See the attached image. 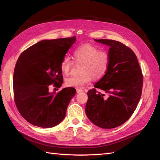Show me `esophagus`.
I'll return each mask as SVG.
<instances>
[{
  "label": "esophagus",
  "instance_id": "esophagus-1",
  "mask_svg": "<svg viewBox=\"0 0 160 160\" xmlns=\"http://www.w3.org/2000/svg\"><path fill=\"white\" fill-rule=\"evenodd\" d=\"M82 91H83L82 89H76V92H77V93H80V92H82Z\"/></svg>",
  "mask_w": 160,
  "mask_h": 160
}]
</instances>
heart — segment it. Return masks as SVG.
<instances>
[{"label": "heart", "mask_w": 160, "mask_h": 160, "mask_svg": "<svg viewBox=\"0 0 160 160\" xmlns=\"http://www.w3.org/2000/svg\"><path fill=\"white\" fill-rule=\"evenodd\" d=\"M73 58L76 62L82 63L80 76H71L65 79L67 87L81 88L89 84L92 78L100 79L102 78L110 64V56L105 51H101L91 44L78 47L74 51ZM73 62L69 56L63 57L60 62V70L64 75L69 74Z\"/></svg>", "instance_id": "1"}]
</instances>
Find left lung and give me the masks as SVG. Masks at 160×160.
Instances as JSON below:
<instances>
[{
    "mask_svg": "<svg viewBox=\"0 0 160 160\" xmlns=\"http://www.w3.org/2000/svg\"><path fill=\"white\" fill-rule=\"evenodd\" d=\"M110 47V64L106 74L87 93L85 112L90 121L103 128H115L131 118L142 95L143 75L136 55L123 43L95 39ZM98 88L109 94L105 98Z\"/></svg>",
    "mask_w": 160,
    "mask_h": 160,
    "instance_id": "obj_1",
    "label": "left lung"
}]
</instances>
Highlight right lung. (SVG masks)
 I'll return each instance as SVG.
<instances>
[{"instance_id":"obj_1","label":"right lung","mask_w":160,"mask_h":160,"mask_svg":"<svg viewBox=\"0 0 160 160\" xmlns=\"http://www.w3.org/2000/svg\"><path fill=\"white\" fill-rule=\"evenodd\" d=\"M76 40L73 36L42 40L19 56L13 72V98L17 109L30 124L51 128L65 117L76 89L64 88L57 93L49 89L62 86L60 62Z\"/></svg>"}]
</instances>
